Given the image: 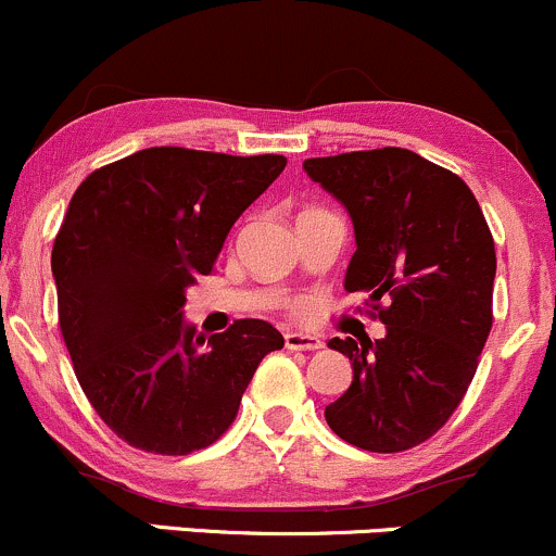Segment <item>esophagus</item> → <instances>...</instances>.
Instances as JSON below:
<instances>
[{"instance_id":"34e87169","label":"esophagus","mask_w":556,"mask_h":556,"mask_svg":"<svg viewBox=\"0 0 556 556\" xmlns=\"http://www.w3.org/2000/svg\"><path fill=\"white\" fill-rule=\"evenodd\" d=\"M285 346L290 352H319L325 346L319 336H306V332H288L285 336Z\"/></svg>"}]
</instances>
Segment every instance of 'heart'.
Wrapping results in <instances>:
<instances>
[{"instance_id": "heart-1", "label": "heart", "mask_w": 556, "mask_h": 556, "mask_svg": "<svg viewBox=\"0 0 556 556\" xmlns=\"http://www.w3.org/2000/svg\"><path fill=\"white\" fill-rule=\"evenodd\" d=\"M306 308H308L306 301H290V303H288V312L295 314V317H301V314H306Z\"/></svg>"}]
</instances>
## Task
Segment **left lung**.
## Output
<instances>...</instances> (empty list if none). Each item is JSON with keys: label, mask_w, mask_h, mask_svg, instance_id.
<instances>
[{"label": "left lung", "mask_w": 556, "mask_h": 556, "mask_svg": "<svg viewBox=\"0 0 556 556\" xmlns=\"http://www.w3.org/2000/svg\"><path fill=\"white\" fill-rule=\"evenodd\" d=\"M349 210L356 253L349 293H365L386 338H332L354 381L325 407L349 445L402 453L434 437L464 400L493 327L495 242L455 173L416 151L386 149L303 162Z\"/></svg>", "instance_id": "8db88e82"}]
</instances>
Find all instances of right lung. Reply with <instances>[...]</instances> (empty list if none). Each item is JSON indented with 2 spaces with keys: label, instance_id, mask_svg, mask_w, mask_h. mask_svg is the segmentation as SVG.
<instances>
[{
  "label": "right lung",
  "instance_id": "add662e5",
  "mask_svg": "<svg viewBox=\"0 0 556 556\" xmlns=\"http://www.w3.org/2000/svg\"><path fill=\"white\" fill-rule=\"evenodd\" d=\"M288 160L154 146L87 175L52 244L58 325L77 381L130 447L189 455L233 424L261 359L285 346L263 319L204 341L186 288L210 274L233 220Z\"/></svg>",
  "mask_w": 556,
  "mask_h": 556
}]
</instances>
